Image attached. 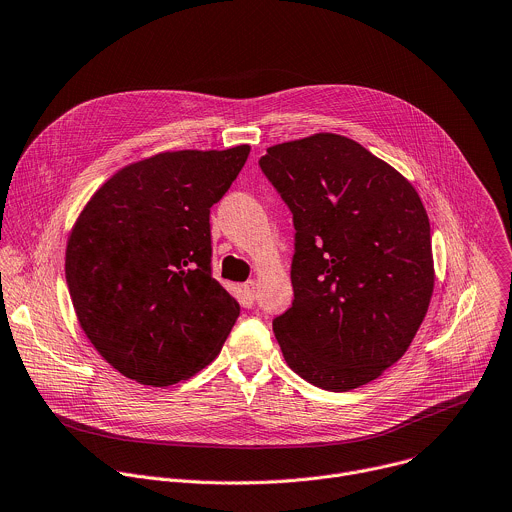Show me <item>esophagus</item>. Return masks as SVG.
Listing matches in <instances>:
<instances>
[{
  "label": "esophagus",
  "instance_id": "34e87169",
  "mask_svg": "<svg viewBox=\"0 0 512 512\" xmlns=\"http://www.w3.org/2000/svg\"><path fill=\"white\" fill-rule=\"evenodd\" d=\"M243 291H245V295L253 301V299H255V295H257V281L249 279L247 283H243Z\"/></svg>",
  "mask_w": 512,
  "mask_h": 512
}]
</instances>
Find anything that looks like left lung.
Returning <instances> with one entry per match:
<instances>
[{
  "instance_id": "obj_1",
  "label": "left lung",
  "mask_w": 512,
  "mask_h": 512,
  "mask_svg": "<svg viewBox=\"0 0 512 512\" xmlns=\"http://www.w3.org/2000/svg\"><path fill=\"white\" fill-rule=\"evenodd\" d=\"M259 166L295 227V299L273 319L283 358L317 388H360L406 354L426 317V209L396 168L339 134L275 144Z\"/></svg>"
}]
</instances>
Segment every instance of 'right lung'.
Wrapping results in <instances>:
<instances>
[{
    "instance_id": "add662e5",
    "label": "right lung",
    "mask_w": 512,
    "mask_h": 512,
    "mask_svg": "<svg viewBox=\"0 0 512 512\" xmlns=\"http://www.w3.org/2000/svg\"><path fill=\"white\" fill-rule=\"evenodd\" d=\"M249 146L162 152L106 181L78 217L66 283L98 354L146 386H170L223 348L239 303L213 279L211 207Z\"/></svg>"
}]
</instances>
